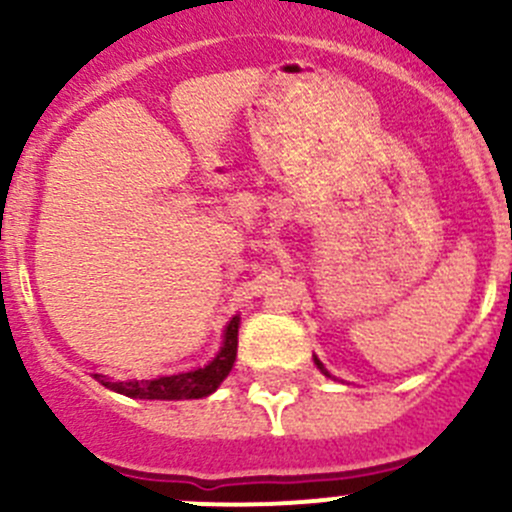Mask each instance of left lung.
Here are the masks:
<instances>
[{
	"label": "left lung",
	"instance_id": "obj_1",
	"mask_svg": "<svg viewBox=\"0 0 512 512\" xmlns=\"http://www.w3.org/2000/svg\"><path fill=\"white\" fill-rule=\"evenodd\" d=\"M314 364H317V369H319V371H322V374H324V376H332V374H329V371H327V369H324V364H322V361H319V359H317V356H314Z\"/></svg>",
	"mask_w": 512,
	"mask_h": 512
}]
</instances>
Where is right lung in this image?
Instances as JSON below:
<instances>
[{
    "label": "right lung",
    "instance_id": "1",
    "mask_svg": "<svg viewBox=\"0 0 512 512\" xmlns=\"http://www.w3.org/2000/svg\"><path fill=\"white\" fill-rule=\"evenodd\" d=\"M237 329H240V314L227 322L223 334V347L198 369L180 371V374L158 376V379H123L113 381L103 374H94L98 384L106 389L116 391V394L131 396V399H151V401H183V399H203L218 391V386L227 379V374L235 366L237 356Z\"/></svg>",
    "mask_w": 512,
    "mask_h": 512
}]
</instances>
